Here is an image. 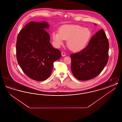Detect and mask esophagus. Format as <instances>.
<instances>
[{
	"instance_id": "obj_1",
	"label": "esophagus",
	"mask_w": 122,
	"mask_h": 122,
	"mask_svg": "<svg viewBox=\"0 0 122 122\" xmlns=\"http://www.w3.org/2000/svg\"><path fill=\"white\" fill-rule=\"evenodd\" d=\"M61 54H62V56H63V57H64V56H66V54H65V53L64 52H62Z\"/></svg>"
}]
</instances>
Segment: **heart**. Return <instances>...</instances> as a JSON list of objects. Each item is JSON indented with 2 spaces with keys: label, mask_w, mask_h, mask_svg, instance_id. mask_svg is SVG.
Returning a JSON list of instances; mask_svg holds the SVG:
<instances>
[{
  "label": "heart",
  "mask_w": 122,
  "mask_h": 122,
  "mask_svg": "<svg viewBox=\"0 0 122 122\" xmlns=\"http://www.w3.org/2000/svg\"><path fill=\"white\" fill-rule=\"evenodd\" d=\"M52 38L55 45L59 47L67 41V46L73 51H80L87 46L92 36L91 30L77 25H64L59 30L58 33L54 32Z\"/></svg>",
  "instance_id": "b5f03b06"
}]
</instances>
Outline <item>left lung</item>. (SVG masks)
Segmentation results:
<instances>
[{"instance_id": "8db88e82", "label": "left lung", "mask_w": 122, "mask_h": 122, "mask_svg": "<svg viewBox=\"0 0 122 122\" xmlns=\"http://www.w3.org/2000/svg\"><path fill=\"white\" fill-rule=\"evenodd\" d=\"M108 50V39L103 30L101 29L93 36L86 48L70 54L71 69L74 76L81 81L97 77L107 63Z\"/></svg>"}]
</instances>
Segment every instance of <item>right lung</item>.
Wrapping results in <instances>:
<instances>
[{"label":"right lung","mask_w":122,"mask_h":122,"mask_svg":"<svg viewBox=\"0 0 122 122\" xmlns=\"http://www.w3.org/2000/svg\"><path fill=\"white\" fill-rule=\"evenodd\" d=\"M46 22L31 21L21 29L16 45L18 63L30 79L43 81L51 74L53 64L61 56V52L52 47L50 35L45 29Z\"/></svg>","instance_id":"1"}]
</instances>
